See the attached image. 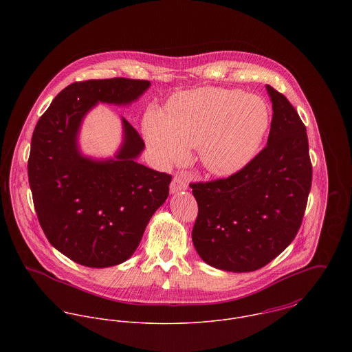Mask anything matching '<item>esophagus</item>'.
<instances>
[{"mask_svg":"<svg viewBox=\"0 0 352 352\" xmlns=\"http://www.w3.org/2000/svg\"><path fill=\"white\" fill-rule=\"evenodd\" d=\"M188 188V182H187V177L183 176V175H176L170 183V192L175 194V192H179V191H183V190H187Z\"/></svg>","mask_w":352,"mask_h":352,"instance_id":"esophagus-1","label":"esophagus"}]
</instances>
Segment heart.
I'll return each mask as SVG.
<instances>
[{
    "instance_id": "obj_1",
    "label": "heart",
    "mask_w": 352,
    "mask_h": 352,
    "mask_svg": "<svg viewBox=\"0 0 352 352\" xmlns=\"http://www.w3.org/2000/svg\"><path fill=\"white\" fill-rule=\"evenodd\" d=\"M168 116L145 115L144 131L161 165L184 161L199 146L203 166L217 176L241 170L258 151L270 127V111L260 96L237 89L199 88L176 95Z\"/></svg>"
}]
</instances>
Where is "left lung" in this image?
Instances as JSON below:
<instances>
[{
	"label": "left lung",
	"mask_w": 352,
	"mask_h": 352,
	"mask_svg": "<svg viewBox=\"0 0 352 352\" xmlns=\"http://www.w3.org/2000/svg\"><path fill=\"white\" fill-rule=\"evenodd\" d=\"M272 120L267 146L228 179L191 183L198 201L194 247L208 265L256 271L298 233L311 187L306 127L296 108L267 85Z\"/></svg>",
	"instance_id": "obj_1"
}]
</instances>
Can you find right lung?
Returning a JSON list of instances; mask_svg holds the SVG:
<instances>
[{
    "label": "right lung",
    "instance_id": "right-lung-1",
    "mask_svg": "<svg viewBox=\"0 0 352 352\" xmlns=\"http://www.w3.org/2000/svg\"><path fill=\"white\" fill-rule=\"evenodd\" d=\"M149 87L122 77L70 84L34 130L28 180L39 223L51 245L81 265L105 268L131 257L168 198L172 176L137 162L145 144L124 118L113 158L95 160L78 146L81 123L98 102L129 105Z\"/></svg>",
    "mask_w": 352,
    "mask_h": 352
}]
</instances>
